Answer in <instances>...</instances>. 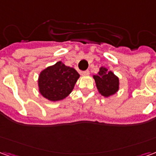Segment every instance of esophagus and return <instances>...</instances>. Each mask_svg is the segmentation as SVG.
<instances>
[{"mask_svg":"<svg viewBox=\"0 0 156 156\" xmlns=\"http://www.w3.org/2000/svg\"><path fill=\"white\" fill-rule=\"evenodd\" d=\"M81 75L82 76H88V75H89V71H88V70H87V71L82 72Z\"/></svg>","mask_w":156,"mask_h":156,"instance_id":"1","label":"esophagus"}]
</instances>
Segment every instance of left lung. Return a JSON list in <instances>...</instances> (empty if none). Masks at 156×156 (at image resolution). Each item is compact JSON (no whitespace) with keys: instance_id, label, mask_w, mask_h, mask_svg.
Segmentation results:
<instances>
[{"instance_id":"1","label":"left lung","mask_w":156,"mask_h":156,"mask_svg":"<svg viewBox=\"0 0 156 156\" xmlns=\"http://www.w3.org/2000/svg\"><path fill=\"white\" fill-rule=\"evenodd\" d=\"M94 78L99 94L105 97L115 94L119 90V78L114 74L113 72L108 71L105 67L99 68L98 74L94 75Z\"/></svg>"}]
</instances>
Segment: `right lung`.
I'll list each match as a JSON object with an SVG mask.
<instances>
[{
    "label": "right lung",
    "instance_id": "right-lung-1",
    "mask_svg": "<svg viewBox=\"0 0 156 156\" xmlns=\"http://www.w3.org/2000/svg\"><path fill=\"white\" fill-rule=\"evenodd\" d=\"M78 78L79 74L74 68L58 62L40 73L39 92L50 101H59L70 94Z\"/></svg>",
    "mask_w": 156,
    "mask_h": 156
}]
</instances>
